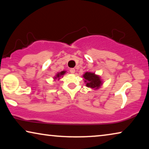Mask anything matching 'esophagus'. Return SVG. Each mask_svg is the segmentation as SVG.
<instances>
[{
	"label": "esophagus",
	"instance_id": "34e87169",
	"mask_svg": "<svg viewBox=\"0 0 149 149\" xmlns=\"http://www.w3.org/2000/svg\"><path fill=\"white\" fill-rule=\"evenodd\" d=\"M70 72L71 74H74V73L75 72V70L74 68H71L70 70Z\"/></svg>",
	"mask_w": 149,
	"mask_h": 149
}]
</instances>
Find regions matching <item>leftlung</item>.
<instances>
[{
    "label": "left lung",
    "mask_w": 149,
    "mask_h": 149,
    "mask_svg": "<svg viewBox=\"0 0 149 149\" xmlns=\"http://www.w3.org/2000/svg\"><path fill=\"white\" fill-rule=\"evenodd\" d=\"M83 77L87 87L96 90L99 89L102 85V81L99 75H96L95 73L87 72L83 75Z\"/></svg>",
    "instance_id": "8db88e82"
}]
</instances>
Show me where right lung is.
Segmentation results:
<instances>
[{"mask_svg": "<svg viewBox=\"0 0 149 149\" xmlns=\"http://www.w3.org/2000/svg\"><path fill=\"white\" fill-rule=\"evenodd\" d=\"M65 72H66V71H64H64H62V72L58 73V74H56V75L54 77V80L56 81V79H58V80L60 79V77H63V75L65 74Z\"/></svg>", "mask_w": 149, "mask_h": 149, "instance_id": "obj_1", "label": "right lung"}]
</instances>
